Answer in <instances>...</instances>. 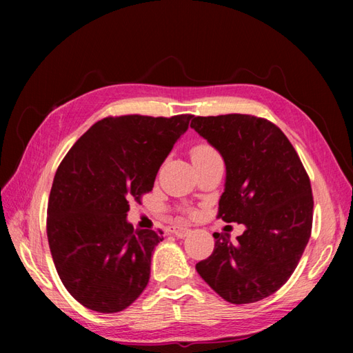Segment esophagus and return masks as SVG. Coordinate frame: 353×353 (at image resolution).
I'll list each match as a JSON object with an SVG mask.
<instances>
[{
    "mask_svg": "<svg viewBox=\"0 0 353 353\" xmlns=\"http://www.w3.org/2000/svg\"><path fill=\"white\" fill-rule=\"evenodd\" d=\"M170 232L172 235H176L177 238H185L186 235H188L190 229L185 228V226H179V224H174V226H171Z\"/></svg>",
    "mask_w": 353,
    "mask_h": 353,
    "instance_id": "esophagus-1",
    "label": "esophagus"
}]
</instances>
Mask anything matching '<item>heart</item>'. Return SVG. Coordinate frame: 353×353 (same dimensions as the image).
Returning a JSON list of instances; mask_svg holds the SVG:
<instances>
[{"instance_id": "obj_1", "label": "heart", "mask_w": 353, "mask_h": 353, "mask_svg": "<svg viewBox=\"0 0 353 353\" xmlns=\"http://www.w3.org/2000/svg\"><path fill=\"white\" fill-rule=\"evenodd\" d=\"M215 154H219V153H216L215 148L212 145H209L208 142H199V144H196L191 148V157L194 162L201 161V159H208V157L215 156ZM185 212L192 214L191 209H185Z\"/></svg>"}]
</instances>
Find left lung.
<instances>
[{
    "instance_id": "1",
    "label": "left lung",
    "mask_w": 353,
    "mask_h": 353,
    "mask_svg": "<svg viewBox=\"0 0 353 353\" xmlns=\"http://www.w3.org/2000/svg\"><path fill=\"white\" fill-rule=\"evenodd\" d=\"M191 127L226 163L216 219L245 226L236 243L214 234V252L196 265L197 273L230 303L262 301L290 279L310 241L308 172L283 132L265 118L192 117Z\"/></svg>"
}]
</instances>
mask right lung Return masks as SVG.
I'll return each mask as SVG.
<instances>
[{"label":"right lung","instance_id":"1","mask_svg":"<svg viewBox=\"0 0 353 353\" xmlns=\"http://www.w3.org/2000/svg\"><path fill=\"white\" fill-rule=\"evenodd\" d=\"M192 115L108 117L95 123L59 165L47 236L65 288L86 308L114 314L141 296L162 230H134L129 200L153 190L162 162Z\"/></svg>","mask_w":353,"mask_h":353}]
</instances>
